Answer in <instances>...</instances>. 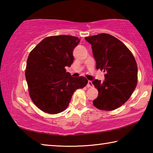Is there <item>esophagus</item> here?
<instances>
[{
    "label": "esophagus",
    "mask_w": 153,
    "mask_h": 153,
    "mask_svg": "<svg viewBox=\"0 0 153 153\" xmlns=\"http://www.w3.org/2000/svg\"><path fill=\"white\" fill-rule=\"evenodd\" d=\"M92 81H89L88 82V84H87V87L88 88H90V87H92Z\"/></svg>",
    "instance_id": "obj_1"
}]
</instances>
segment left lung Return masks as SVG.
I'll return each instance as SVG.
<instances>
[{
	"label": "left lung",
	"instance_id": "1",
	"mask_svg": "<svg viewBox=\"0 0 153 153\" xmlns=\"http://www.w3.org/2000/svg\"><path fill=\"white\" fill-rule=\"evenodd\" d=\"M92 45L97 69L105 72L104 81H92L98 91L93 105L98 109L113 111L128 100L138 82V67L132 53L120 40L108 33L86 37Z\"/></svg>",
	"mask_w": 153,
	"mask_h": 153
}]
</instances>
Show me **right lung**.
I'll use <instances>...</instances> for the list:
<instances>
[{
  "label": "right lung",
  "mask_w": 153,
  "mask_h": 153,
  "mask_svg": "<svg viewBox=\"0 0 153 153\" xmlns=\"http://www.w3.org/2000/svg\"><path fill=\"white\" fill-rule=\"evenodd\" d=\"M79 41L71 36H48L28 56L25 79L29 94L34 105L45 113L63 112L74 92L88 84L86 77H74L65 69L73 63V51Z\"/></svg>",
  "instance_id": "right-lung-1"
}]
</instances>
